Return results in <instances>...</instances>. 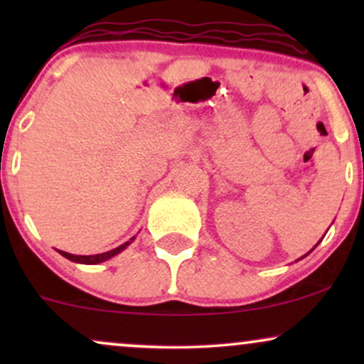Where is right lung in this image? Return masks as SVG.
<instances>
[{
  "instance_id": "1",
  "label": "right lung",
  "mask_w": 364,
  "mask_h": 364,
  "mask_svg": "<svg viewBox=\"0 0 364 364\" xmlns=\"http://www.w3.org/2000/svg\"><path fill=\"white\" fill-rule=\"evenodd\" d=\"M133 241V237L129 241H127V243L124 245H121V246H118V248H114V250H111V252H106V253H99V255H90V257H82V255H72V253H66V252H60L63 257L65 258H68V260H72V262H78V263H87V265H94V263H101V262H106V260H109L111 257H114V255H118L119 252H123L124 248H127V246L132 243Z\"/></svg>"
}]
</instances>
